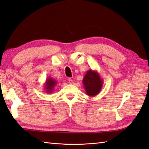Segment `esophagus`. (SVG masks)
I'll return each mask as SVG.
<instances>
[{
	"instance_id": "1",
	"label": "esophagus",
	"mask_w": 149,
	"mask_h": 149,
	"mask_svg": "<svg viewBox=\"0 0 149 149\" xmlns=\"http://www.w3.org/2000/svg\"><path fill=\"white\" fill-rule=\"evenodd\" d=\"M68 81H69V83H70V84H72V83H73V81H72V79L71 78H69Z\"/></svg>"
}]
</instances>
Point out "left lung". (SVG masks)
I'll use <instances>...</instances> for the list:
<instances>
[{
  "mask_svg": "<svg viewBox=\"0 0 149 149\" xmlns=\"http://www.w3.org/2000/svg\"><path fill=\"white\" fill-rule=\"evenodd\" d=\"M86 95L95 97L100 93L103 86V79L97 71L90 70L86 71L83 79Z\"/></svg>",
  "mask_w": 149,
  "mask_h": 149,
  "instance_id": "8db88e82",
  "label": "left lung"
}]
</instances>
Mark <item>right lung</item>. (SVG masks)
<instances>
[{
    "label": "right lung",
    "instance_id": "obj_1",
    "mask_svg": "<svg viewBox=\"0 0 149 149\" xmlns=\"http://www.w3.org/2000/svg\"><path fill=\"white\" fill-rule=\"evenodd\" d=\"M57 83V82L56 79H54L51 77L47 78L44 83L45 92L47 93H53L54 88H55V86H56Z\"/></svg>",
    "mask_w": 149,
    "mask_h": 149
}]
</instances>
